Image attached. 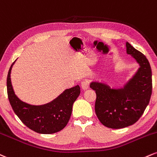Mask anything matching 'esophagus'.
I'll return each mask as SVG.
<instances>
[{
  "mask_svg": "<svg viewBox=\"0 0 157 157\" xmlns=\"http://www.w3.org/2000/svg\"><path fill=\"white\" fill-rule=\"evenodd\" d=\"M81 85H82V89L84 90H87L90 86V83L88 81H82V83H81Z\"/></svg>",
  "mask_w": 157,
  "mask_h": 157,
  "instance_id": "esophagus-1",
  "label": "esophagus"
}]
</instances>
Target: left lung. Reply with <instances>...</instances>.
<instances>
[{
  "instance_id": "1",
  "label": "left lung",
  "mask_w": 157,
  "mask_h": 157,
  "mask_svg": "<svg viewBox=\"0 0 157 157\" xmlns=\"http://www.w3.org/2000/svg\"><path fill=\"white\" fill-rule=\"evenodd\" d=\"M126 53L140 67L123 87L111 88L104 83L92 82L90 86L96 93L95 111L105 126L122 128L135 123L149 104L152 93V73L145 55L126 42Z\"/></svg>"
}]
</instances>
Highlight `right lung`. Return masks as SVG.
Instances as JSON below:
<instances>
[{"mask_svg":"<svg viewBox=\"0 0 157 157\" xmlns=\"http://www.w3.org/2000/svg\"><path fill=\"white\" fill-rule=\"evenodd\" d=\"M11 65L7 75V93L14 113L28 128L40 134H53L67 126L71 116L73 104L80 94L76 85L65 90L56 98L43 105H31L23 102L14 93L11 82Z\"/></svg>","mask_w":157,"mask_h":157,"instance_id":"right-lung-1","label":"right lung"}]
</instances>
